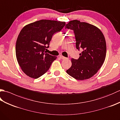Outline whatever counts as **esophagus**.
I'll return each instance as SVG.
<instances>
[{
  "label": "esophagus",
  "instance_id": "obj_1",
  "mask_svg": "<svg viewBox=\"0 0 120 120\" xmlns=\"http://www.w3.org/2000/svg\"><path fill=\"white\" fill-rule=\"evenodd\" d=\"M59 57H60L61 59H67V58L63 57V56H62V55L59 56Z\"/></svg>",
  "mask_w": 120,
  "mask_h": 120
}]
</instances>
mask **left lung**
I'll list each match as a JSON object with an SVG mask.
<instances>
[{
  "mask_svg": "<svg viewBox=\"0 0 120 120\" xmlns=\"http://www.w3.org/2000/svg\"><path fill=\"white\" fill-rule=\"evenodd\" d=\"M67 28L73 30L76 48L82 49L78 59H72V66L67 72L76 79H88L98 72L105 61V37L98 27L78 20L68 22L65 25Z\"/></svg>",
  "mask_w": 120,
  "mask_h": 120,
  "instance_id": "8db88e82",
  "label": "left lung"
}]
</instances>
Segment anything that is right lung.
I'll list each match as a JSON object with an SVG mask.
<instances>
[{"label":"right lung","instance_id":"1","mask_svg":"<svg viewBox=\"0 0 120 120\" xmlns=\"http://www.w3.org/2000/svg\"><path fill=\"white\" fill-rule=\"evenodd\" d=\"M64 22L42 19L25 26L16 43L17 62L25 74L37 79L47 72L57 57L46 53L53 34L65 25Z\"/></svg>","mask_w":120,"mask_h":120}]
</instances>
